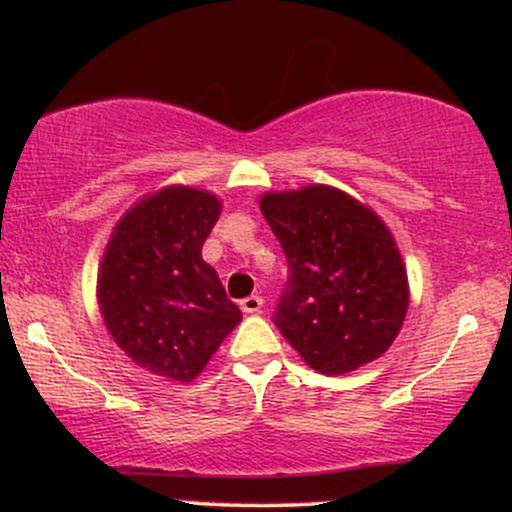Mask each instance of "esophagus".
Returning a JSON list of instances; mask_svg holds the SVG:
<instances>
[{
	"label": "esophagus",
	"instance_id": "obj_1",
	"mask_svg": "<svg viewBox=\"0 0 512 512\" xmlns=\"http://www.w3.org/2000/svg\"><path fill=\"white\" fill-rule=\"evenodd\" d=\"M262 296H248V298H243V301H240V308H243V313H248V315H255V313H260L262 310Z\"/></svg>",
	"mask_w": 512,
	"mask_h": 512
}]
</instances>
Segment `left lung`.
Segmentation results:
<instances>
[{"instance_id":"obj_1","label":"left lung","mask_w":512,"mask_h":512,"mask_svg":"<svg viewBox=\"0 0 512 512\" xmlns=\"http://www.w3.org/2000/svg\"><path fill=\"white\" fill-rule=\"evenodd\" d=\"M289 262L274 325L310 368L342 375L383 356L402 330L407 272L387 226L327 185L264 195Z\"/></svg>"}]
</instances>
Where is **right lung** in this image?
<instances>
[{
  "label": "right lung",
  "mask_w": 512,
  "mask_h": 512,
  "mask_svg": "<svg viewBox=\"0 0 512 512\" xmlns=\"http://www.w3.org/2000/svg\"><path fill=\"white\" fill-rule=\"evenodd\" d=\"M221 214L204 190L166 187L115 226L98 274L105 327L137 366L195 380L243 320L202 245Z\"/></svg>",
  "instance_id": "1"
}]
</instances>
